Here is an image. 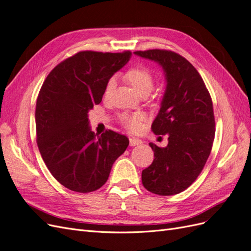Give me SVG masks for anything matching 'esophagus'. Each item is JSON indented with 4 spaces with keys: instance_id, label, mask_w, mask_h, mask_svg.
Masks as SVG:
<instances>
[{
    "instance_id": "34e87169",
    "label": "esophagus",
    "mask_w": 251,
    "mask_h": 251,
    "mask_svg": "<svg viewBox=\"0 0 251 251\" xmlns=\"http://www.w3.org/2000/svg\"><path fill=\"white\" fill-rule=\"evenodd\" d=\"M142 141L138 138H135V137H131L130 138V146L131 147H135V146H139V144H141Z\"/></svg>"
}]
</instances>
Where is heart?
<instances>
[{"mask_svg":"<svg viewBox=\"0 0 251 251\" xmlns=\"http://www.w3.org/2000/svg\"><path fill=\"white\" fill-rule=\"evenodd\" d=\"M126 80L130 83L131 87L137 92L139 95L150 94L154 88V77L153 74L147 68L142 66L134 67L128 70L125 75ZM115 87V79L111 78L105 87V94H109L113 88ZM120 123L123 124L126 128L131 132H139L142 127L143 116L139 113L136 114H127L124 113L119 116Z\"/></svg>","mask_w":251,"mask_h":251,"instance_id":"b5f03b06","label":"heart"}]
</instances>
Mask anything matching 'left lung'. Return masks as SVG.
Instances as JSON below:
<instances>
[{
  "label": "left lung",
  "mask_w": 251,
  "mask_h": 251,
  "mask_svg": "<svg viewBox=\"0 0 251 251\" xmlns=\"http://www.w3.org/2000/svg\"><path fill=\"white\" fill-rule=\"evenodd\" d=\"M162 67L166 79L161 107L151 130L169 135V143H154V160L141 174L142 184L159 196L176 195L193 184L206 163L215 139V116L208 90L196 68L170 50L135 51Z\"/></svg>",
  "instance_id": "obj_1"
}]
</instances>
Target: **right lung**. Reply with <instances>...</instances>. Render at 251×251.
Returning <instances> with one entry per match:
<instances>
[{"mask_svg": "<svg viewBox=\"0 0 251 251\" xmlns=\"http://www.w3.org/2000/svg\"><path fill=\"white\" fill-rule=\"evenodd\" d=\"M132 53L80 51L45 79L35 108L36 141L48 170L60 184L90 193L107 182L128 139L114 131H91L88 113L100 103L109 79Z\"/></svg>", "mask_w": 251, "mask_h": 251, "instance_id": "1", "label": "right lung"}]
</instances>
